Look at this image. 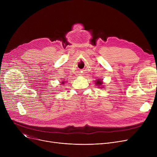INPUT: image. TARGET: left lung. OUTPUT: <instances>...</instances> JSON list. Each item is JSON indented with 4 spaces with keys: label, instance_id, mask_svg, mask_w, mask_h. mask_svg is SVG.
Segmentation results:
<instances>
[{
    "label": "left lung",
    "instance_id": "obj_1",
    "mask_svg": "<svg viewBox=\"0 0 157 157\" xmlns=\"http://www.w3.org/2000/svg\"><path fill=\"white\" fill-rule=\"evenodd\" d=\"M95 83H96V85H98V86H100L102 84V81H101L100 80H98L95 82Z\"/></svg>",
    "mask_w": 157,
    "mask_h": 157
}]
</instances>
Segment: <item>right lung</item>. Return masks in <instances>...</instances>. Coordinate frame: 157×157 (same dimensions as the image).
<instances>
[{
	"label": "right lung",
	"instance_id": "add662e5",
	"mask_svg": "<svg viewBox=\"0 0 157 157\" xmlns=\"http://www.w3.org/2000/svg\"><path fill=\"white\" fill-rule=\"evenodd\" d=\"M64 82H65V81H63V82H62V84H63V83H64Z\"/></svg>",
	"mask_w": 157,
	"mask_h": 157
}]
</instances>
